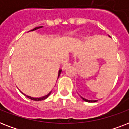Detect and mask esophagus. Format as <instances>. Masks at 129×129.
<instances>
[{"label": "esophagus", "mask_w": 129, "mask_h": 129, "mask_svg": "<svg viewBox=\"0 0 129 129\" xmlns=\"http://www.w3.org/2000/svg\"><path fill=\"white\" fill-rule=\"evenodd\" d=\"M70 66V63H66V64H64V66H63L62 69L63 70H65V69H66L67 67H69Z\"/></svg>", "instance_id": "1"}]
</instances>
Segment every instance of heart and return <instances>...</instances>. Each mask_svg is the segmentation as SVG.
<instances>
[{
    "label": "heart",
    "mask_w": 129,
    "mask_h": 129,
    "mask_svg": "<svg viewBox=\"0 0 129 129\" xmlns=\"http://www.w3.org/2000/svg\"><path fill=\"white\" fill-rule=\"evenodd\" d=\"M82 38H83V35H78V36L76 37V39L77 40H80Z\"/></svg>",
    "instance_id": "1"
}]
</instances>
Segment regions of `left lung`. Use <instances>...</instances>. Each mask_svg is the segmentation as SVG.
<instances>
[{
    "label": "left lung",
    "instance_id": "left-lung-1",
    "mask_svg": "<svg viewBox=\"0 0 129 129\" xmlns=\"http://www.w3.org/2000/svg\"><path fill=\"white\" fill-rule=\"evenodd\" d=\"M108 36H109V35H108ZM109 37H110V36H109ZM81 98H82V100H84V101H86V102H96V101H97V100H88V99H86V98H83V97H82V96H81Z\"/></svg>",
    "mask_w": 129,
    "mask_h": 129
}]
</instances>
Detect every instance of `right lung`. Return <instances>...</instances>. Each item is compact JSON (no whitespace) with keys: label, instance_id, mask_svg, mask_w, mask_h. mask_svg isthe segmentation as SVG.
Returning <instances> with one entry per match:
<instances>
[{"label":"right lung","instance_id":"right-lung-1","mask_svg":"<svg viewBox=\"0 0 129 129\" xmlns=\"http://www.w3.org/2000/svg\"><path fill=\"white\" fill-rule=\"evenodd\" d=\"M42 27H43V26H40V27H35V28H34V29H32V30L30 31H35V30H37V29H40V28H42ZM61 72V70H59V73H58V78H59V76H60ZM51 93V92H50L48 94H47V95H45V96H43V97H39V98H33V97H31V96H27V95H25V94H24L25 96H27V98H29V99H31V100H35V101H39V100H45V99H46V98H47V97H48L49 95H50Z\"/></svg>","mask_w":129,"mask_h":129}]
</instances>
